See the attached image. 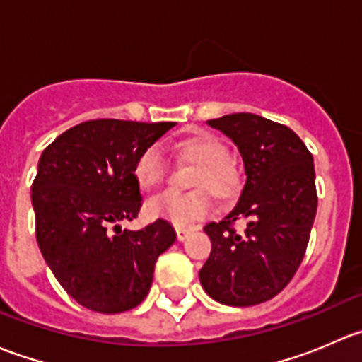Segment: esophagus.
<instances>
[{
	"label": "esophagus",
	"instance_id": "obj_1",
	"mask_svg": "<svg viewBox=\"0 0 362 362\" xmlns=\"http://www.w3.org/2000/svg\"><path fill=\"white\" fill-rule=\"evenodd\" d=\"M175 231H177L178 242H185V240H187V236L192 233V229L191 228H175Z\"/></svg>",
	"mask_w": 362,
	"mask_h": 362
}]
</instances>
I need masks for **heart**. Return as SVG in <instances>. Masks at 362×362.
<instances>
[{"label":"heart","mask_w":362,"mask_h":362,"mask_svg":"<svg viewBox=\"0 0 362 362\" xmlns=\"http://www.w3.org/2000/svg\"><path fill=\"white\" fill-rule=\"evenodd\" d=\"M171 152L182 163L196 168L191 177V187L198 189L189 194L163 192L147 203V214L152 218H164L178 228H187L202 221L210 211V198L229 202L242 187V173L229 159L228 147L221 138L210 133H194L180 138L171 145ZM166 160L158 147H147L140 152L133 166L136 184L144 191H152L163 182Z\"/></svg>","instance_id":"obj_1"}]
</instances>
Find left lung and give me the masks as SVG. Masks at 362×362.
I'll use <instances>...</instances> for the list:
<instances>
[{"mask_svg": "<svg viewBox=\"0 0 362 362\" xmlns=\"http://www.w3.org/2000/svg\"><path fill=\"white\" fill-rule=\"evenodd\" d=\"M238 147L245 185L221 222L204 226L210 257L199 269L204 293L228 306L275 298L298 272L317 211L315 168L301 138L254 113L206 120ZM246 222L240 235L230 228Z\"/></svg>", "mask_w": 362, "mask_h": 362, "instance_id": "left-lung-1", "label": "left lung"}]
</instances>
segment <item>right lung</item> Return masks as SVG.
Segmentation results:
<instances>
[{"mask_svg":"<svg viewBox=\"0 0 362 362\" xmlns=\"http://www.w3.org/2000/svg\"><path fill=\"white\" fill-rule=\"evenodd\" d=\"M173 126L87 120L42 152L31 187L36 242L63 289L93 312L119 313L140 305L151 291L156 261L177 240L164 218L138 231L119 226L136 218L141 206L134 160Z\"/></svg>","mask_w":362,"mask_h":362,"instance_id":"obj_1","label":"right lung"}]
</instances>
